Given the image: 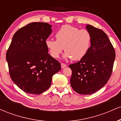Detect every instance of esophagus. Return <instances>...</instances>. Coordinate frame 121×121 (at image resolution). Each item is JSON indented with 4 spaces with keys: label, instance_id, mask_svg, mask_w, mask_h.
I'll return each instance as SVG.
<instances>
[{
    "label": "esophagus",
    "instance_id": "esophagus-1",
    "mask_svg": "<svg viewBox=\"0 0 121 121\" xmlns=\"http://www.w3.org/2000/svg\"><path fill=\"white\" fill-rule=\"evenodd\" d=\"M61 68H65V67H66V65H65V64H64V63H61Z\"/></svg>",
    "mask_w": 121,
    "mask_h": 121
}]
</instances>
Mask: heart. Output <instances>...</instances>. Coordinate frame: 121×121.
<instances>
[{
    "label": "heart",
    "mask_w": 121,
    "mask_h": 121,
    "mask_svg": "<svg viewBox=\"0 0 121 121\" xmlns=\"http://www.w3.org/2000/svg\"><path fill=\"white\" fill-rule=\"evenodd\" d=\"M56 40L48 39L45 45L51 56L59 57L62 50L65 59L71 58L73 61L80 60L88 52L91 42V33L86 30H79L70 25H65L55 35Z\"/></svg>",
    "instance_id": "b5f03b06"
}]
</instances>
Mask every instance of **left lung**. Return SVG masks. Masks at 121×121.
<instances>
[{"mask_svg":"<svg viewBox=\"0 0 121 121\" xmlns=\"http://www.w3.org/2000/svg\"><path fill=\"white\" fill-rule=\"evenodd\" d=\"M91 33V42L88 52L78 62L70 65L73 89L80 94L94 93L109 81L116 53L107 35L91 25L86 26Z\"/></svg>","mask_w":121,"mask_h":121,"instance_id":"1","label":"left lung"}]
</instances>
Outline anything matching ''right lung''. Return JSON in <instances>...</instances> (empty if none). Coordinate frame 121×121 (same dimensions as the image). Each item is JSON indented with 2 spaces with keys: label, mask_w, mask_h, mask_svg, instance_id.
<instances>
[{
  "label": "right lung",
  "mask_w": 121,
  "mask_h": 121,
  "mask_svg": "<svg viewBox=\"0 0 121 121\" xmlns=\"http://www.w3.org/2000/svg\"><path fill=\"white\" fill-rule=\"evenodd\" d=\"M52 26L34 22L14 34L6 53L12 81L27 93L40 94L51 86L52 76L61 69L60 63L48 53L45 40Z\"/></svg>",
  "instance_id": "add662e5"
}]
</instances>
